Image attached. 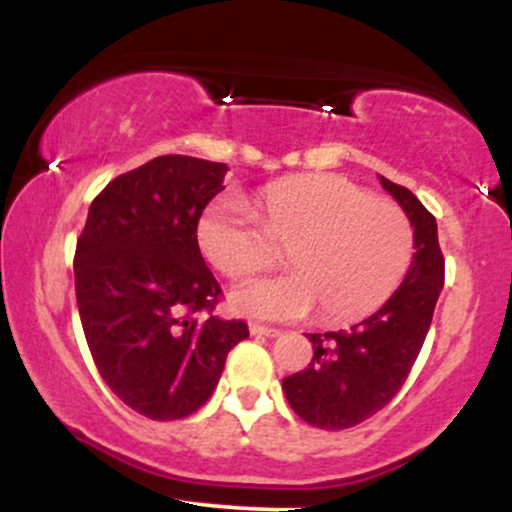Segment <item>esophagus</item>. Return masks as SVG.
Listing matches in <instances>:
<instances>
[{"label": "esophagus", "instance_id": "1", "mask_svg": "<svg viewBox=\"0 0 512 512\" xmlns=\"http://www.w3.org/2000/svg\"><path fill=\"white\" fill-rule=\"evenodd\" d=\"M250 334H255V337H276L279 330H274V327L257 325V322H250Z\"/></svg>", "mask_w": 512, "mask_h": 512}]
</instances>
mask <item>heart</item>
<instances>
[{
	"label": "heart",
	"mask_w": 512,
	"mask_h": 512,
	"mask_svg": "<svg viewBox=\"0 0 512 512\" xmlns=\"http://www.w3.org/2000/svg\"><path fill=\"white\" fill-rule=\"evenodd\" d=\"M197 238L204 257L231 279L274 267L286 252L291 274L250 279L231 293L240 313L298 320L317 305L334 325L383 308L416 252L407 211L342 175L274 182L257 197V214L236 197L216 199Z\"/></svg>",
	"instance_id": "b5f03b06"
}]
</instances>
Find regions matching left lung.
I'll use <instances>...</instances> for the list:
<instances>
[{
	"label": "left lung",
	"mask_w": 512,
	"mask_h": 512,
	"mask_svg": "<svg viewBox=\"0 0 512 512\" xmlns=\"http://www.w3.org/2000/svg\"><path fill=\"white\" fill-rule=\"evenodd\" d=\"M380 182L414 226L416 252L395 296L349 330L308 334L313 358L308 368L284 378V395L305 424L342 431L378 414L407 380L431 327L445 260L438 226L414 192L380 175Z\"/></svg>",
	"instance_id": "8db88e82"
}]
</instances>
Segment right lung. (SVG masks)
I'll return each mask as SVG.
<instances>
[{
	"instance_id": "right-lung-1",
	"label": "right lung",
	"mask_w": 512,
	"mask_h": 512,
	"mask_svg": "<svg viewBox=\"0 0 512 512\" xmlns=\"http://www.w3.org/2000/svg\"><path fill=\"white\" fill-rule=\"evenodd\" d=\"M226 163L158 156L117 175L88 209L74 255L76 305L105 385L154 421L211 397L243 320L214 315L221 286L197 223L223 190Z\"/></svg>"
}]
</instances>
